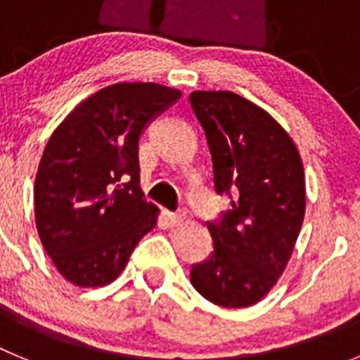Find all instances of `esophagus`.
<instances>
[{"label":"esophagus","instance_id":"34e87169","mask_svg":"<svg viewBox=\"0 0 360 360\" xmlns=\"http://www.w3.org/2000/svg\"><path fill=\"white\" fill-rule=\"evenodd\" d=\"M165 219H167V224H169L171 227H174V225L182 224V221H184V214H182V212L165 211Z\"/></svg>","mask_w":360,"mask_h":360}]
</instances>
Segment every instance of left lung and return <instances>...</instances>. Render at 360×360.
Wrapping results in <instances>:
<instances>
[{
  "label": "left lung",
  "mask_w": 360,
  "mask_h": 360,
  "mask_svg": "<svg viewBox=\"0 0 360 360\" xmlns=\"http://www.w3.org/2000/svg\"><path fill=\"white\" fill-rule=\"evenodd\" d=\"M191 108L207 136L216 195L231 198L207 229L212 252L191 269L211 303L243 308L276 285L304 218L297 148L272 117L232 91H193Z\"/></svg>",
  "instance_id": "1"
}]
</instances>
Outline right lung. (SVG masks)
<instances>
[{
	"mask_svg": "<svg viewBox=\"0 0 360 360\" xmlns=\"http://www.w3.org/2000/svg\"><path fill=\"white\" fill-rule=\"evenodd\" d=\"M182 94L119 82L82 101L44 148L36 224L56 269L73 285L103 287L120 274L158 209L139 187V141Z\"/></svg>",
	"mask_w": 360,
	"mask_h": 360,
	"instance_id": "right-lung-1",
	"label": "right lung"
}]
</instances>
